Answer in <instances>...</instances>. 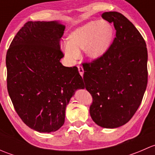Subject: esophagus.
Segmentation results:
<instances>
[{
    "mask_svg": "<svg viewBox=\"0 0 155 155\" xmlns=\"http://www.w3.org/2000/svg\"><path fill=\"white\" fill-rule=\"evenodd\" d=\"M78 70H79V74L81 75V76H83V73H84L83 68H82V66H78Z\"/></svg>",
    "mask_w": 155,
    "mask_h": 155,
    "instance_id": "obj_1",
    "label": "esophagus"
}]
</instances>
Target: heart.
<instances>
[{"instance_id":"heart-1","label":"heart","mask_w":155,"mask_h":155,"mask_svg":"<svg viewBox=\"0 0 155 155\" xmlns=\"http://www.w3.org/2000/svg\"><path fill=\"white\" fill-rule=\"evenodd\" d=\"M114 37L113 27L107 21H91L73 30L68 36V43H61L65 57L73 63L84 50L85 55L97 60L107 53Z\"/></svg>"}]
</instances>
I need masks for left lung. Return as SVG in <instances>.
Here are the masks:
<instances>
[{
	"label": "left lung",
	"mask_w": 155,
	"mask_h": 155,
	"mask_svg": "<svg viewBox=\"0 0 155 155\" xmlns=\"http://www.w3.org/2000/svg\"><path fill=\"white\" fill-rule=\"evenodd\" d=\"M101 16L113 23L116 37L102 58L83 64V79L93 97L92 120L104 128H116L127 123L141 104L148 82V51L143 37L124 15L106 12Z\"/></svg>",
	"instance_id": "1"
}]
</instances>
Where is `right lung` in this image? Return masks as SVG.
I'll return each instance as SVG.
<instances>
[{"mask_svg": "<svg viewBox=\"0 0 155 155\" xmlns=\"http://www.w3.org/2000/svg\"><path fill=\"white\" fill-rule=\"evenodd\" d=\"M64 29L60 21H28L6 56L7 90L14 108L26 125L40 133L61 127L70 98L85 88L78 68L60 62Z\"/></svg>", "mask_w": 155, "mask_h": 155, "instance_id": "1", "label": "right lung"}]
</instances>
